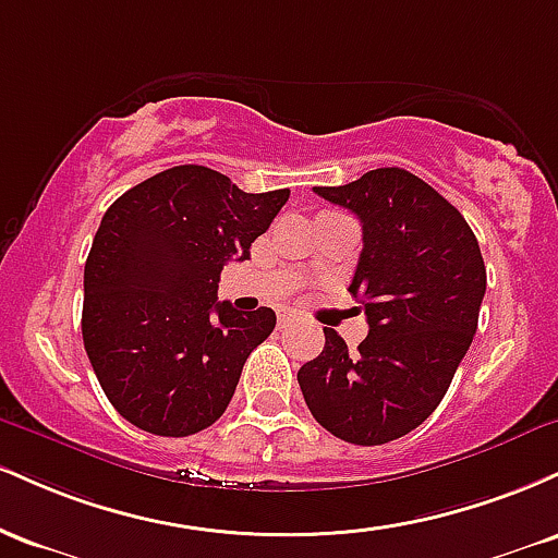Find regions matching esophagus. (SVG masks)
<instances>
[{
	"instance_id": "obj_1",
	"label": "esophagus",
	"mask_w": 558,
	"mask_h": 558,
	"mask_svg": "<svg viewBox=\"0 0 558 558\" xmlns=\"http://www.w3.org/2000/svg\"><path fill=\"white\" fill-rule=\"evenodd\" d=\"M293 317H296V312H291V310H280V312H278V323H280V325L291 323Z\"/></svg>"
}]
</instances>
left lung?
I'll return each instance as SVG.
<instances>
[{"label": "left lung", "instance_id": "left-lung-1", "mask_svg": "<svg viewBox=\"0 0 558 558\" xmlns=\"http://www.w3.org/2000/svg\"><path fill=\"white\" fill-rule=\"evenodd\" d=\"M315 194L362 222L349 291L369 332L349 354L325 328V349L299 369V386L325 430L380 446L420 427L446 396L475 338L485 262L462 213L409 170L377 168Z\"/></svg>", "mask_w": 558, "mask_h": 558}]
</instances>
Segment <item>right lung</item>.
Returning <instances> with one entry per match:
<instances>
[{
    "mask_svg": "<svg viewBox=\"0 0 558 558\" xmlns=\"http://www.w3.org/2000/svg\"><path fill=\"white\" fill-rule=\"evenodd\" d=\"M291 191L246 194L222 172L178 165L101 217L83 270V345L131 425L185 438L222 417L275 312L217 301L230 259H248Z\"/></svg>",
    "mask_w": 558,
    "mask_h": 558,
    "instance_id": "add662e5",
    "label": "right lung"
}]
</instances>
